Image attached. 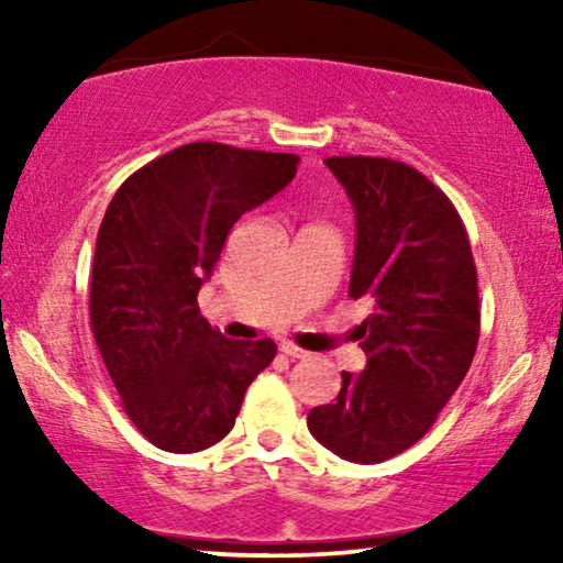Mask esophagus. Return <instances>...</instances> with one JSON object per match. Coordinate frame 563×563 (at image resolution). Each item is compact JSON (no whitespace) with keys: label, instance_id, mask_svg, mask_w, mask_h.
<instances>
[{"label":"esophagus","instance_id":"1","mask_svg":"<svg viewBox=\"0 0 563 563\" xmlns=\"http://www.w3.org/2000/svg\"><path fill=\"white\" fill-rule=\"evenodd\" d=\"M279 351L284 353V356H289V358H307V356H310V353H307V351L297 349L295 343H282Z\"/></svg>","mask_w":563,"mask_h":563}]
</instances>
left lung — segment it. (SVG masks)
<instances>
[{"mask_svg": "<svg viewBox=\"0 0 563 563\" xmlns=\"http://www.w3.org/2000/svg\"><path fill=\"white\" fill-rule=\"evenodd\" d=\"M356 212L349 297L372 314L358 338L366 368L343 372L330 405L307 428L353 464H379L420 441L472 366L479 289L464 222L418 168L391 158L333 156Z\"/></svg>", "mask_w": 563, "mask_h": 563, "instance_id": "1", "label": "left lung"}]
</instances>
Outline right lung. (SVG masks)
<instances>
[{
	"label": "right lung",
	"instance_id": "add662e5",
	"mask_svg": "<svg viewBox=\"0 0 563 563\" xmlns=\"http://www.w3.org/2000/svg\"><path fill=\"white\" fill-rule=\"evenodd\" d=\"M295 153L189 143L122 181L91 266L97 349L133 426L161 451L195 453L235 426L245 389L276 356L272 338L230 341L197 295L230 228L295 179Z\"/></svg>",
	"mask_w": 563,
	"mask_h": 563
}]
</instances>
